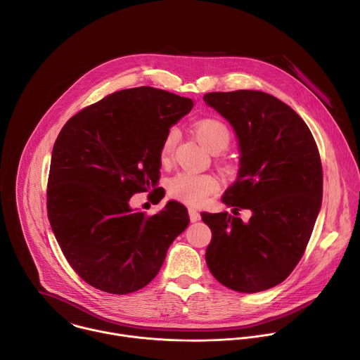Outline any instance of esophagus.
<instances>
[{
  "label": "esophagus",
  "instance_id": "esophagus-1",
  "mask_svg": "<svg viewBox=\"0 0 360 360\" xmlns=\"http://www.w3.org/2000/svg\"><path fill=\"white\" fill-rule=\"evenodd\" d=\"M188 213H189V219H191V221H192V223H195V221L200 220V213H199L196 209H193V207H189Z\"/></svg>",
  "mask_w": 360,
  "mask_h": 360
}]
</instances>
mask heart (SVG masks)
I'll return each mask as SVG.
<instances>
[{
  "mask_svg": "<svg viewBox=\"0 0 360 360\" xmlns=\"http://www.w3.org/2000/svg\"><path fill=\"white\" fill-rule=\"evenodd\" d=\"M193 133L210 153L223 151L230 143L227 126L217 118H202L193 126ZM178 141V131L169 130L161 146V161H169ZM217 189V181L209 174L179 172L168 182V191L175 198L189 205H200Z\"/></svg>",
  "mask_w": 360,
  "mask_h": 360,
  "instance_id": "obj_1",
  "label": "heart"
}]
</instances>
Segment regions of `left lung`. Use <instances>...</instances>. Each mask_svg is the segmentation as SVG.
Segmentation results:
<instances>
[{
    "label": "left lung",
    "instance_id": "1",
    "mask_svg": "<svg viewBox=\"0 0 360 360\" xmlns=\"http://www.w3.org/2000/svg\"><path fill=\"white\" fill-rule=\"evenodd\" d=\"M207 105L233 127L240 160L224 191L227 212H202L212 230L206 264L237 292H259L283 283L301 260L322 203V165L304 120L277 97L257 90L214 91ZM249 208L245 224L235 214Z\"/></svg>",
    "mask_w": 360,
    "mask_h": 360
}]
</instances>
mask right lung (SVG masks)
Masks as SVG:
<instances>
[{"mask_svg":"<svg viewBox=\"0 0 360 360\" xmlns=\"http://www.w3.org/2000/svg\"><path fill=\"white\" fill-rule=\"evenodd\" d=\"M193 101L141 86L83 108L60 130L52 151L48 217L72 269L91 287L130 294L155 278L171 243L189 224L169 200L146 216L130 198L157 188L161 146Z\"/></svg>","mask_w":360,"mask_h":360,"instance_id":"1","label":"right lung"}]
</instances>
